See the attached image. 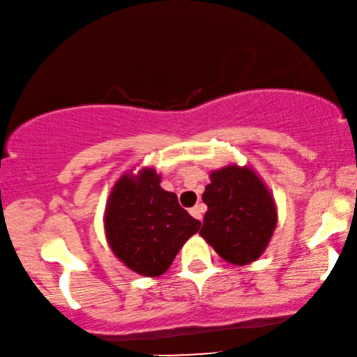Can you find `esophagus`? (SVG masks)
<instances>
[{"label":"esophagus","instance_id":"1","mask_svg":"<svg viewBox=\"0 0 357 357\" xmlns=\"http://www.w3.org/2000/svg\"><path fill=\"white\" fill-rule=\"evenodd\" d=\"M189 212H191V215L194 219H202V212H204V207H202L201 204H197V206H194V207H191V209H189Z\"/></svg>","mask_w":357,"mask_h":357}]
</instances>
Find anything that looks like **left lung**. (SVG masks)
<instances>
[{
	"mask_svg": "<svg viewBox=\"0 0 357 357\" xmlns=\"http://www.w3.org/2000/svg\"><path fill=\"white\" fill-rule=\"evenodd\" d=\"M202 201L207 212L199 234L234 265L261 255L277 225V209L268 189L249 168L225 166L212 171Z\"/></svg>",
	"mask_w": 357,
	"mask_h": 357,
	"instance_id": "1",
	"label": "left lung"
}]
</instances>
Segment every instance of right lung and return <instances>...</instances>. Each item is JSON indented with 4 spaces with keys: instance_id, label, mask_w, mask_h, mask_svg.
Masks as SVG:
<instances>
[{
    "instance_id": "add662e5",
    "label": "right lung",
    "mask_w": 357,
    "mask_h": 357,
    "mask_svg": "<svg viewBox=\"0 0 357 357\" xmlns=\"http://www.w3.org/2000/svg\"><path fill=\"white\" fill-rule=\"evenodd\" d=\"M160 181L151 168L142 169L137 178L121 176L105 211L110 249L126 267L145 277L165 273L183 243L201 227Z\"/></svg>"
}]
</instances>
